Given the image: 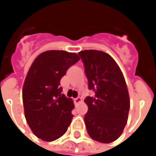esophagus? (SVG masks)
Wrapping results in <instances>:
<instances>
[{
    "label": "esophagus",
    "instance_id": "esophagus-1",
    "mask_svg": "<svg viewBox=\"0 0 156 156\" xmlns=\"http://www.w3.org/2000/svg\"><path fill=\"white\" fill-rule=\"evenodd\" d=\"M81 101H82V99H81V97H79V96L74 99V102H75V104L76 105H78V103H79V102H81Z\"/></svg>",
    "mask_w": 156,
    "mask_h": 156
}]
</instances>
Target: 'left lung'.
<instances>
[{"mask_svg":"<svg viewBox=\"0 0 156 156\" xmlns=\"http://www.w3.org/2000/svg\"><path fill=\"white\" fill-rule=\"evenodd\" d=\"M88 79V112L84 115L87 132L92 139L109 144L118 139L126 126L130 109L126 83L121 71L108 54L98 50L78 53Z\"/></svg>","mask_w":156,"mask_h":156,"instance_id":"1","label":"left lung"}]
</instances>
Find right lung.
<instances>
[{
  "instance_id": "add662e5",
  "label": "right lung",
  "mask_w": 156,
  "mask_h": 156,
  "mask_svg": "<svg viewBox=\"0 0 156 156\" xmlns=\"http://www.w3.org/2000/svg\"><path fill=\"white\" fill-rule=\"evenodd\" d=\"M78 60L75 53L43 52L27 73L23 86L25 119L34 134L42 140L60 138L71 124L74 105L72 99L62 94L60 79Z\"/></svg>"
}]
</instances>
